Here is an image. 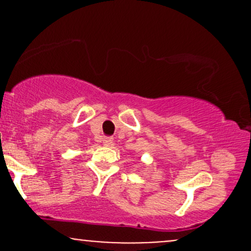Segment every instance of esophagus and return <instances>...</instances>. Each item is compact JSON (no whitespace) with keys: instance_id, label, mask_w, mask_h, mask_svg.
<instances>
[{"instance_id":"1","label":"esophagus","mask_w":251,"mask_h":251,"mask_svg":"<svg viewBox=\"0 0 251 251\" xmlns=\"http://www.w3.org/2000/svg\"><path fill=\"white\" fill-rule=\"evenodd\" d=\"M102 144L105 146H111V145H113V138H111V137H106V138H103L102 139Z\"/></svg>"}]
</instances>
